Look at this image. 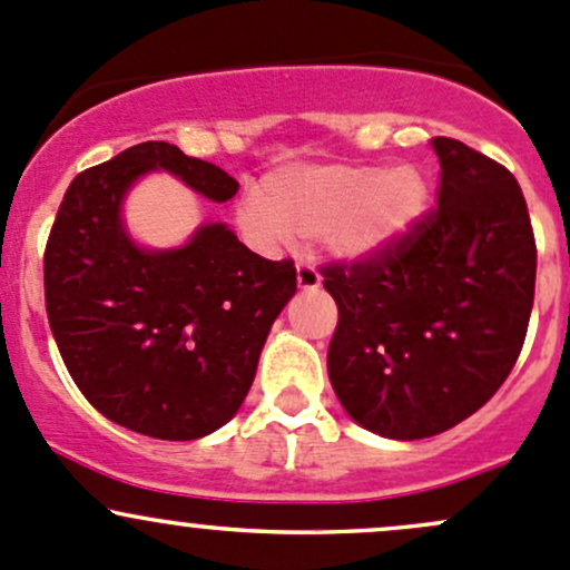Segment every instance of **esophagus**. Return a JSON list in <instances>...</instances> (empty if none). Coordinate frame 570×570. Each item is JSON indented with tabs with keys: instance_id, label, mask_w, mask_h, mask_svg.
Masks as SVG:
<instances>
[{
	"instance_id": "obj_1",
	"label": "esophagus",
	"mask_w": 570,
	"mask_h": 570,
	"mask_svg": "<svg viewBox=\"0 0 570 570\" xmlns=\"http://www.w3.org/2000/svg\"><path fill=\"white\" fill-rule=\"evenodd\" d=\"M322 284L320 269L312 262H297V286L301 289H317Z\"/></svg>"
}]
</instances>
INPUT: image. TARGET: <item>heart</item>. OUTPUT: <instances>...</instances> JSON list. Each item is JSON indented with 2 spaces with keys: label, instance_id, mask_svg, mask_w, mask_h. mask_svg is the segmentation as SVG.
<instances>
[{
  "label": "heart",
  "instance_id": "b5f03b06",
  "mask_svg": "<svg viewBox=\"0 0 570 570\" xmlns=\"http://www.w3.org/2000/svg\"><path fill=\"white\" fill-rule=\"evenodd\" d=\"M428 204L413 168L322 165L292 168L264 184L245 206V226L262 237L281 232L327 239L344 256H370L407 232Z\"/></svg>",
  "mask_w": 570,
  "mask_h": 570
}]
</instances>
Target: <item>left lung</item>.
Returning <instances> with one entry per match:
<instances>
[{
    "label": "left lung",
    "instance_id": "8db88e82",
    "mask_svg": "<svg viewBox=\"0 0 570 570\" xmlns=\"http://www.w3.org/2000/svg\"><path fill=\"white\" fill-rule=\"evenodd\" d=\"M439 204L402 237L322 264L338 322L327 377L377 435L416 441L480 411L519 361L538 248L524 193L504 165L433 137Z\"/></svg>",
    "mask_w": 570,
    "mask_h": 570
}]
</instances>
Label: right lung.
<instances>
[{
	"mask_svg": "<svg viewBox=\"0 0 570 570\" xmlns=\"http://www.w3.org/2000/svg\"><path fill=\"white\" fill-rule=\"evenodd\" d=\"M154 168L217 204L239 187L163 140L82 170L46 243V314L68 375L96 411L151 439L193 441L239 411L297 273L292 258H262L226 226L198 228L178 250L131 245L120 198Z\"/></svg>",
	"mask_w": 570,
	"mask_h": 570,
	"instance_id": "right-lung-1",
	"label": "right lung"
}]
</instances>
